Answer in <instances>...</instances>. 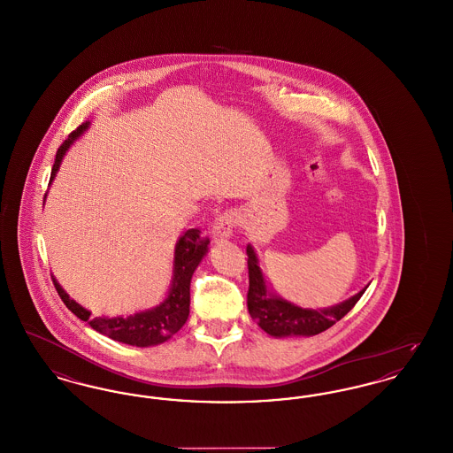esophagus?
<instances>
[{"label":"esophagus","mask_w":453,"mask_h":453,"mask_svg":"<svg viewBox=\"0 0 453 453\" xmlns=\"http://www.w3.org/2000/svg\"><path fill=\"white\" fill-rule=\"evenodd\" d=\"M236 226V214L234 211H224L220 216L217 217L214 226H212V237L214 241H224L233 236V229Z\"/></svg>","instance_id":"1"}]
</instances>
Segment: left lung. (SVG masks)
Returning <instances> with one entry per match:
<instances>
[{
    "label": "left lung",
    "mask_w": 453,
    "mask_h": 453,
    "mask_svg": "<svg viewBox=\"0 0 453 453\" xmlns=\"http://www.w3.org/2000/svg\"><path fill=\"white\" fill-rule=\"evenodd\" d=\"M248 270H250V290H248V311L259 327L275 338L285 336H314L331 327L346 316L353 305L360 301L365 288L353 297L324 309H307L288 302L266 285L265 275L259 268L255 248L248 244Z\"/></svg>",
    "instance_id": "obj_1"
}]
</instances>
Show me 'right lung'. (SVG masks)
Wrapping results in <instances>:
<instances>
[{
    "label": "right lung",
    "instance_id": "1",
    "mask_svg": "<svg viewBox=\"0 0 453 453\" xmlns=\"http://www.w3.org/2000/svg\"><path fill=\"white\" fill-rule=\"evenodd\" d=\"M89 127V120L83 122L76 130L69 134V137L61 144V148L56 152V161L50 173V181L56 178V173L59 170L65 152L71 148V144L85 134ZM209 251V239L200 236L198 229H188L183 233V236L176 241L174 246V261H173V277L170 292L166 299L157 303L156 307L130 314V316H117V318H89L91 312L73 301L65 288L52 277L54 287L63 299L65 307L78 316L81 321H87L95 331L105 334L108 338L126 343L130 346H156L168 342L174 333H178L183 324L187 323L190 314V281L196 266L200 265L202 258Z\"/></svg>",
    "mask_w": 453,
    "mask_h": 453
}]
</instances>
